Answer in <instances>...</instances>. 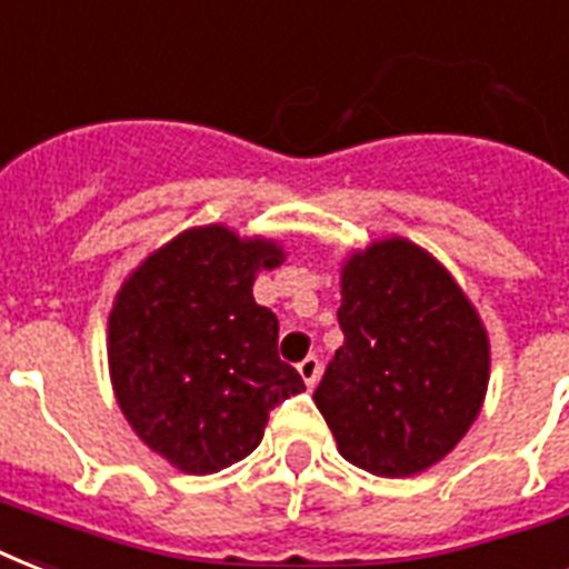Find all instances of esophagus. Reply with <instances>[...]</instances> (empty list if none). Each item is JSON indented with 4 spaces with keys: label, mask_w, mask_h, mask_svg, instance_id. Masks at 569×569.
<instances>
[{
    "label": "esophagus",
    "mask_w": 569,
    "mask_h": 569,
    "mask_svg": "<svg viewBox=\"0 0 569 569\" xmlns=\"http://www.w3.org/2000/svg\"><path fill=\"white\" fill-rule=\"evenodd\" d=\"M298 372H301V378H303V383H307V387H316V380H319V372H321L319 357H316V355L303 357L301 363H298Z\"/></svg>",
    "instance_id": "1"
}]
</instances>
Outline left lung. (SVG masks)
Returning a JSON list of instances; mask_svg holds the SVG:
<instances>
[{"instance_id":"1","label":"left lung","mask_w":569,"mask_h":569,"mask_svg":"<svg viewBox=\"0 0 569 569\" xmlns=\"http://www.w3.org/2000/svg\"><path fill=\"white\" fill-rule=\"evenodd\" d=\"M346 342L316 387L339 455L383 478L425 472L481 413L490 339L455 277L407 239L372 241L342 266Z\"/></svg>"}]
</instances>
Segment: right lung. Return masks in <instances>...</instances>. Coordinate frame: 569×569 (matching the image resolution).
Returning a JSON list of instances; mask_svg holds the SVG:
<instances>
[{
    "label": "right lung",
    "instance_id": "obj_1",
    "mask_svg": "<svg viewBox=\"0 0 569 569\" xmlns=\"http://www.w3.org/2000/svg\"><path fill=\"white\" fill-rule=\"evenodd\" d=\"M286 259L271 239L191 227L123 280L109 312V372L141 440L189 476L248 458L268 413L303 389L277 357V316L253 280Z\"/></svg>",
    "mask_w": 569,
    "mask_h": 569
}]
</instances>
